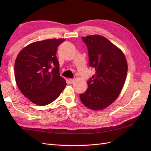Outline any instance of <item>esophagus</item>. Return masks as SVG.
Returning a JSON list of instances; mask_svg holds the SVG:
<instances>
[{
    "label": "esophagus",
    "instance_id": "obj_1",
    "mask_svg": "<svg viewBox=\"0 0 151 151\" xmlns=\"http://www.w3.org/2000/svg\"><path fill=\"white\" fill-rule=\"evenodd\" d=\"M68 82L70 84H73L74 82H75V81H74V79H69Z\"/></svg>",
    "mask_w": 151,
    "mask_h": 151
}]
</instances>
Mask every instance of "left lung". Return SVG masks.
I'll return each instance as SVG.
<instances>
[{
  "label": "left lung",
  "mask_w": 151,
  "mask_h": 151,
  "mask_svg": "<svg viewBox=\"0 0 151 151\" xmlns=\"http://www.w3.org/2000/svg\"><path fill=\"white\" fill-rule=\"evenodd\" d=\"M88 49L89 65L96 72L80 95L82 104L92 110L107 108L116 100L126 80L128 65L120 49L100 35L82 37Z\"/></svg>",
  "instance_id": "obj_1"
}]
</instances>
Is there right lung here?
Wrapping results in <instances>:
<instances>
[{"instance_id": "1", "label": "right lung", "mask_w": 151, "mask_h": 151, "mask_svg": "<svg viewBox=\"0 0 151 151\" xmlns=\"http://www.w3.org/2000/svg\"><path fill=\"white\" fill-rule=\"evenodd\" d=\"M64 41L59 38L36 41L24 47L16 58V84L22 95L35 104L51 103L65 88L56 56L58 47Z\"/></svg>"}]
</instances>
